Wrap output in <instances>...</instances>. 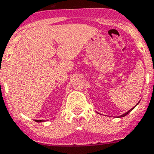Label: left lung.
I'll return each mask as SVG.
<instances>
[{
    "mask_svg": "<svg viewBox=\"0 0 154 154\" xmlns=\"http://www.w3.org/2000/svg\"><path fill=\"white\" fill-rule=\"evenodd\" d=\"M137 105H138V103H137ZM134 108H135V107H134ZM134 108H133V109H130V110H129V112H125V114H123V115H122V116H119V117H124V116H126V115H128V114H129V112H131V111H132V110H133V109H134Z\"/></svg>",
    "mask_w": 154,
    "mask_h": 154,
    "instance_id": "8db88e82",
    "label": "left lung"
}]
</instances>
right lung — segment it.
Returning <instances> with one entry per match:
<instances>
[{
    "label": "right lung",
    "mask_w": 154,
    "mask_h": 154,
    "mask_svg": "<svg viewBox=\"0 0 154 154\" xmlns=\"http://www.w3.org/2000/svg\"><path fill=\"white\" fill-rule=\"evenodd\" d=\"M35 122H42V120H35Z\"/></svg>",
    "instance_id": "right-lung-1"
}]
</instances>
